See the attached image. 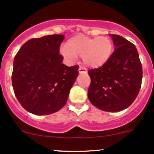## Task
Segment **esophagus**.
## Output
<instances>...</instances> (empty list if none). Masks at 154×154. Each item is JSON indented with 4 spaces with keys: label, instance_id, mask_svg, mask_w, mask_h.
Here are the masks:
<instances>
[{
    "label": "esophagus",
    "instance_id": "1",
    "mask_svg": "<svg viewBox=\"0 0 154 154\" xmlns=\"http://www.w3.org/2000/svg\"><path fill=\"white\" fill-rule=\"evenodd\" d=\"M78 71H79V73H80V74H86V73L87 72L86 68L84 67H81V66L79 68Z\"/></svg>",
    "mask_w": 154,
    "mask_h": 154
}]
</instances>
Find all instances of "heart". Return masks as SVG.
<instances>
[{
  "mask_svg": "<svg viewBox=\"0 0 154 154\" xmlns=\"http://www.w3.org/2000/svg\"><path fill=\"white\" fill-rule=\"evenodd\" d=\"M61 51L70 60H75L77 57H83L87 66L96 68L103 66L110 58L112 44L106 37L89 38L77 35L70 38Z\"/></svg>",
  "mask_w": 154,
  "mask_h": 154,
  "instance_id": "1",
  "label": "heart"
}]
</instances>
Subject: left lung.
Masks as SVG:
<instances>
[{"label": "left lung", "instance_id": "8db88e82", "mask_svg": "<svg viewBox=\"0 0 154 154\" xmlns=\"http://www.w3.org/2000/svg\"><path fill=\"white\" fill-rule=\"evenodd\" d=\"M116 46L108 61L88 71L90 102L106 112L123 110L133 103L142 86V66L136 46L122 36L111 34Z\"/></svg>", "mask_w": 154, "mask_h": 154}]
</instances>
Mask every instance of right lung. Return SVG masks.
Returning a JSON list of instances; mask_svg holds the SVG:
<instances>
[{"label": "right lung", "mask_w": 154, "mask_h": 154, "mask_svg": "<svg viewBox=\"0 0 154 154\" xmlns=\"http://www.w3.org/2000/svg\"><path fill=\"white\" fill-rule=\"evenodd\" d=\"M63 35H45L26 42L15 55L12 83L20 104L29 112L49 115L61 109L78 75V66L63 64Z\"/></svg>", "instance_id": "add662e5"}]
</instances>
